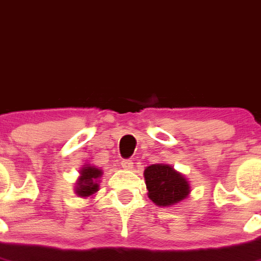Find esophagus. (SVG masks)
<instances>
[{"label": "esophagus", "mask_w": 261, "mask_h": 261, "mask_svg": "<svg viewBox=\"0 0 261 261\" xmlns=\"http://www.w3.org/2000/svg\"><path fill=\"white\" fill-rule=\"evenodd\" d=\"M133 160H122V168L123 169H131L134 167Z\"/></svg>", "instance_id": "34e87169"}]
</instances>
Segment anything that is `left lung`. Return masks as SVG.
<instances>
[{"mask_svg":"<svg viewBox=\"0 0 261 261\" xmlns=\"http://www.w3.org/2000/svg\"><path fill=\"white\" fill-rule=\"evenodd\" d=\"M148 197L158 206H172L187 198L190 187L187 178L168 164H152L144 169Z\"/></svg>","mask_w":261,"mask_h":261,"instance_id":"obj_1","label":"left lung"}]
</instances>
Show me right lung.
I'll return each mask as SVG.
<instances>
[{
  "label": "right lung",
  "mask_w": 261,
  "mask_h": 261,
  "mask_svg": "<svg viewBox=\"0 0 261 261\" xmlns=\"http://www.w3.org/2000/svg\"><path fill=\"white\" fill-rule=\"evenodd\" d=\"M80 177L76 182V194L80 197H90L98 192V178L102 171L92 165H85L80 171Z\"/></svg>",
  "instance_id": "obj_1"
}]
</instances>
